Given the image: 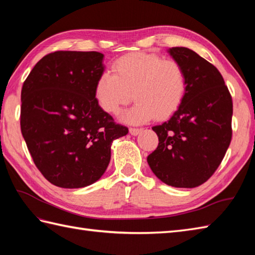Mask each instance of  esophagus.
Segmentation results:
<instances>
[{"label": "esophagus", "instance_id": "1", "mask_svg": "<svg viewBox=\"0 0 255 255\" xmlns=\"http://www.w3.org/2000/svg\"><path fill=\"white\" fill-rule=\"evenodd\" d=\"M142 131L141 128H130L129 129V132H130L131 136H138V134Z\"/></svg>", "mask_w": 255, "mask_h": 255}]
</instances>
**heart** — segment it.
I'll return each mask as SVG.
<instances>
[{"label":"heart","mask_w":255,"mask_h":255,"mask_svg":"<svg viewBox=\"0 0 255 255\" xmlns=\"http://www.w3.org/2000/svg\"><path fill=\"white\" fill-rule=\"evenodd\" d=\"M112 72L97 79L95 101L103 111L115 115L133 97L137 103L121 117L128 124L171 117L186 92V75L181 64L152 53L121 57L113 63Z\"/></svg>","instance_id":"1"}]
</instances>
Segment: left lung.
<instances>
[{"mask_svg": "<svg viewBox=\"0 0 255 255\" xmlns=\"http://www.w3.org/2000/svg\"><path fill=\"white\" fill-rule=\"evenodd\" d=\"M167 52L184 69L186 92L169 121L152 127L159 145L147 161L167 185L193 188L214 174L229 147L232 99L218 69L196 52L185 47Z\"/></svg>", "mask_w": 255, "mask_h": 255, "instance_id": "obj_1", "label": "left lung"}]
</instances>
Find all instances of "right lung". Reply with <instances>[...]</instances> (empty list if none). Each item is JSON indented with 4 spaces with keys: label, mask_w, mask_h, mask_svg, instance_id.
I'll list each match as a JSON object with an SVG mask.
<instances>
[{
    "label": "right lung",
    "mask_w": 255,
    "mask_h": 255,
    "mask_svg": "<svg viewBox=\"0 0 255 255\" xmlns=\"http://www.w3.org/2000/svg\"><path fill=\"white\" fill-rule=\"evenodd\" d=\"M103 59L96 51L52 52L23 84L21 133L38 170L56 186L80 188L100 180L113 141L128 133L95 101Z\"/></svg>",
    "instance_id": "1"
}]
</instances>
